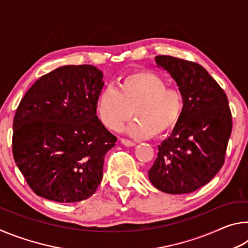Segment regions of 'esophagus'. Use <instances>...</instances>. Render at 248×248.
<instances>
[{"label":"esophagus","mask_w":248,"mask_h":248,"mask_svg":"<svg viewBox=\"0 0 248 248\" xmlns=\"http://www.w3.org/2000/svg\"><path fill=\"white\" fill-rule=\"evenodd\" d=\"M120 142H121V143H123L124 145H125V146H133V145H136V143H134L133 141L128 140V139H124V138H121Z\"/></svg>","instance_id":"esophagus-1"}]
</instances>
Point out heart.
I'll return each instance as SVG.
<instances>
[{"label":"heart","instance_id":"obj_1","mask_svg":"<svg viewBox=\"0 0 248 248\" xmlns=\"http://www.w3.org/2000/svg\"><path fill=\"white\" fill-rule=\"evenodd\" d=\"M96 109L108 129L119 130L134 115L137 119L127 128L130 136H162L182 117L184 95L178 89L167 87L158 74L139 70L121 78L118 89L106 87L100 92Z\"/></svg>","mask_w":248,"mask_h":248}]
</instances>
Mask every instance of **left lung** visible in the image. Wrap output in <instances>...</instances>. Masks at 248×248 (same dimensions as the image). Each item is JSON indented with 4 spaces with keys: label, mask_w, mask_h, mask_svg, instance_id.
I'll return each instance as SVG.
<instances>
[{
    "label": "left lung",
    "mask_w": 248,
    "mask_h": 248,
    "mask_svg": "<svg viewBox=\"0 0 248 248\" xmlns=\"http://www.w3.org/2000/svg\"><path fill=\"white\" fill-rule=\"evenodd\" d=\"M155 61L177 83L184 110L170 137L158 145L149 178L166 194H189L208 184L224 164L232 132L228 96L196 62L170 56H156Z\"/></svg>",
    "instance_id": "obj_1"
}]
</instances>
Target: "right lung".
<instances>
[{
  "label": "right lung",
  "instance_id": "add662e5",
  "mask_svg": "<svg viewBox=\"0 0 248 248\" xmlns=\"http://www.w3.org/2000/svg\"><path fill=\"white\" fill-rule=\"evenodd\" d=\"M103 85L96 66L65 65L37 79L20 100L12 150L36 195L78 202L97 189L105 155L117 141L96 116Z\"/></svg>",
  "mask_w": 248,
  "mask_h": 248
}]
</instances>
